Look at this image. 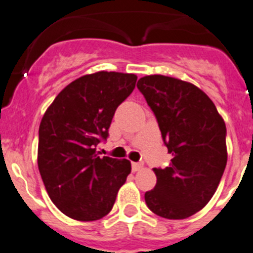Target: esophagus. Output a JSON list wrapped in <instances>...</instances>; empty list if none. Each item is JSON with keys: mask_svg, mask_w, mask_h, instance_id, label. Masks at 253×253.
Returning <instances> with one entry per match:
<instances>
[{"mask_svg": "<svg viewBox=\"0 0 253 253\" xmlns=\"http://www.w3.org/2000/svg\"><path fill=\"white\" fill-rule=\"evenodd\" d=\"M143 164L142 163H132V171H138L141 170Z\"/></svg>", "mask_w": 253, "mask_h": 253, "instance_id": "obj_1", "label": "esophagus"}]
</instances>
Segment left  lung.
I'll list each match as a JSON object with an SVG mask.
<instances>
[{"label": "left lung", "mask_w": 253, "mask_h": 253, "mask_svg": "<svg viewBox=\"0 0 253 253\" xmlns=\"http://www.w3.org/2000/svg\"><path fill=\"white\" fill-rule=\"evenodd\" d=\"M158 121L173 156L169 167L154 168L157 184L144 194L147 207L166 219H186L216 192L227 162L226 126L214 102L188 82L147 75L137 83Z\"/></svg>", "instance_id": "1"}]
</instances>
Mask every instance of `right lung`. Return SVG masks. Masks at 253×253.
I'll return each instance as SVG.
<instances>
[{
    "label": "right lung",
    "mask_w": 253,
    "mask_h": 253,
    "mask_svg": "<svg viewBox=\"0 0 253 253\" xmlns=\"http://www.w3.org/2000/svg\"><path fill=\"white\" fill-rule=\"evenodd\" d=\"M136 82V75L125 73L84 75L59 92L42 119L39 173L51 202L72 219L106 216L131 173V162L100 158L96 146L107 138L115 111Z\"/></svg>",
    "instance_id": "1"
}]
</instances>
